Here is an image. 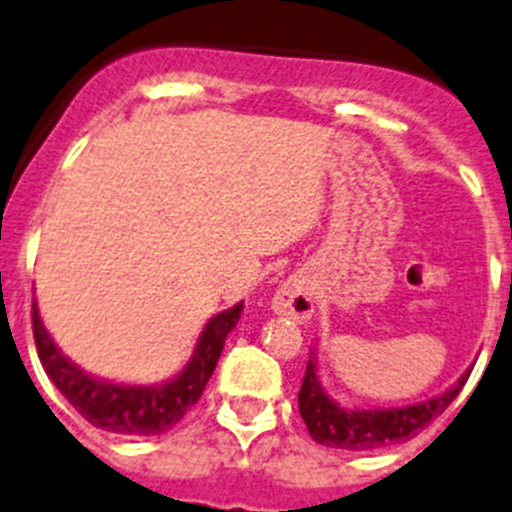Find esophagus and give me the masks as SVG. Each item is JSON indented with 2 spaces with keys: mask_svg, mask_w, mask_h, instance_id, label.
<instances>
[{
  "mask_svg": "<svg viewBox=\"0 0 512 512\" xmlns=\"http://www.w3.org/2000/svg\"><path fill=\"white\" fill-rule=\"evenodd\" d=\"M272 310L278 315H285V318H293V321H308L315 310L308 283L298 275L285 280L272 298Z\"/></svg>",
  "mask_w": 512,
  "mask_h": 512,
  "instance_id": "1",
  "label": "esophagus"
}]
</instances>
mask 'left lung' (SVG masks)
I'll use <instances>...</instances> for the list:
<instances>
[{"instance_id": "1", "label": "left lung", "mask_w": 512, "mask_h": 512, "mask_svg": "<svg viewBox=\"0 0 512 512\" xmlns=\"http://www.w3.org/2000/svg\"><path fill=\"white\" fill-rule=\"evenodd\" d=\"M467 376L470 371H465L457 384H452L442 394L409 404V407L346 409L326 394L321 376H318V361H315V353L310 351L303 386L298 394V409L310 437L318 444L351 452L379 450V447L417 437L427 424H432V419H437L455 401Z\"/></svg>"}]
</instances>
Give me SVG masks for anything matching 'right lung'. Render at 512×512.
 I'll list each match as a JSON object with an SVG mask.
<instances>
[{"instance_id": "obj_1", "label": "right lung", "mask_w": 512, "mask_h": 512, "mask_svg": "<svg viewBox=\"0 0 512 512\" xmlns=\"http://www.w3.org/2000/svg\"><path fill=\"white\" fill-rule=\"evenodd\" d=\"M242 308L245 305L237 303L234 308L214 315L204 326L189 364L169 381L151 386L116 384V381L85 374L52 341L47 328L42 326L37 303H32V331H35V346L40 353L42 369L80 417L88 419L93 427L108 429V432L148 437V434H161L174 427L197 404L219 356H222L229 331L240 321Z\"/></svg>"}]
</instances>
